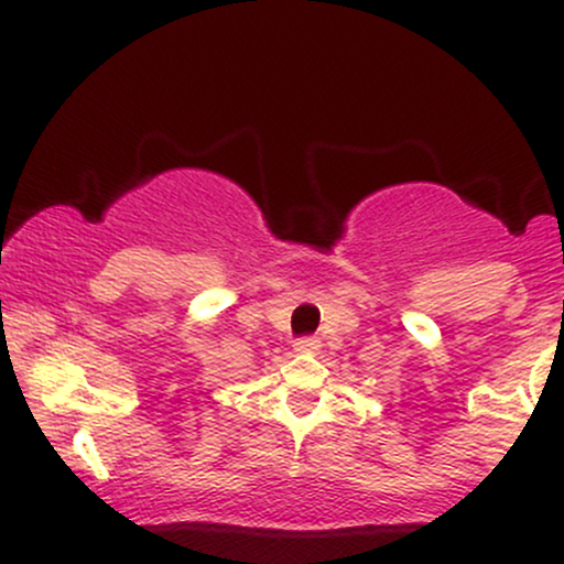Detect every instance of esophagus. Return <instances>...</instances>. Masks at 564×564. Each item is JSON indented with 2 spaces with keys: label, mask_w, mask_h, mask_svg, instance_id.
Here are the masks:
<instances>
[{
  "label": "esophagus",
  "mask_w": 564,
  "mask_h": 564,
  "mask_svg": "<svg viewBox=\"0 0 564 564\" xmlns=\"http://www.w3.org/2000/svg\"><path fill=\"white\" fill-rule=\"evenodd\" d=\"M295 347V352H317L319 349V338L317 336H304V338H299V341L293 344Z\"/></svg>",
  "instance_id": "esophagus-1"
}]
</instances>
